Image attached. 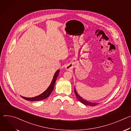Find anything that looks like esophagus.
<instances>
[{
  "label": "esophagus",
  "instance_id": "obj_1",
  "mask_svg": "<svg viewBox=\"0 0 131 131\" xmlns=\"http://www.w3.org/2000/svg\"><path fill=\"white\" fill-rule=\"evenodd\" d=\"M65 69L67 70H71L72 69V66L71 64H67L65 66Z\"/></svg>",
  "mask_w": 131,
  "mask_h": 131
}]
</instances>
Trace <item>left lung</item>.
<instances>
[{"label": "left lung", "mask_w": 131, "mask_h": 131, "mask_svg": "<svg viewBox=\"0 0 131 131\" xmlns=\"http://www.w3.org/2000/svg\"><path fill=\"white\" fill-rule=\"evenodd\" d=\"M74 93H75V95L77 97V98L78 99V100H79V101H80L81 103H82V104L87 105V106H96L97 105L99 104V103H92V102H90L89 101H87L86 100H85L84 99H82L78 94V93L77 92L75 87H74Z\"/></svg>", "instance_id": "obj_1"}]
</instances>
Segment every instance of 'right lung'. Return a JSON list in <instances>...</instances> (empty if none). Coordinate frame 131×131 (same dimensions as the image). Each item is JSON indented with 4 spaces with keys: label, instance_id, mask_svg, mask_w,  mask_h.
Listing matches in <instances>:
<instances>
[{
    "label": "right lung",
    "instance_id": "add662e5",
    "mask_svg": "<svg viewBox=\"0 0 131 131\" xmlns=\"http://www.w3.org/2000/svg\"><path fill=\"white\" fill-rule=\"evenodd\" d=\"M59 73H60V70H58L57 71L55 72V73H54V75L53 76V79H52V80L51 81V83L50 85L48 88V89L44 92H43L42 94H40L38 96H37L36 97H34L27 98V97H23V96H22V97L23 99L27 100V101H32V102L41 101V100H45V99H47V97H48L49 96V95H50L51 92L53 91V90L54 89V84H55L56 80H57V77L59 76Z\"/></svg>",
    "mask_w": 131,
    "mask_h": 131
}]
</instances>
